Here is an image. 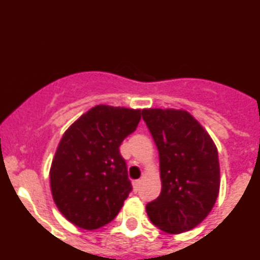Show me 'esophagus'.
I'll return each mask as SVG.
<instances>
[{"label": "esophagus", "mask_w": 260, "mask_h": 260, "mask_svg": "<svg viewBox=\"0 0 260 260\" xmlns=\"http://www.w3.org/2000/svg\"><path fill=\"white\" fill-rule=\"evenodd\" d=\"M141 183H142L141 179L133 180L132 185H133V190H135V192H138V190H139V185H141Z\"/></svg>", "instance_id": "34e87169"}]
</instances>
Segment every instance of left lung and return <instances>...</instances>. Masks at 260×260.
Returning <instances> with one entry per match:
<instances>
[{
  "label": "left lung",
  "mask_w": 260,
  "mask_h": 260,
  "mask_svg": "<svg viewBox=\"0 0 260 260\" xmlns=\"http://www.w3.org/2000/svg\"><path fill=\"white\" fill-rule=\"evenodd\" d=\"M142 117L159 152L162 182V192L147 204V214L166 233L190 231L208 217L219 194L217 146L185 109L144 108Z\"/></svg>",
  "instance_id": "left-lung-1"
}]
</instances>
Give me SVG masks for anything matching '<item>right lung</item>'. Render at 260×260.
<instances>
[{
	"label": "right lung",
	"mask_w": 260,
	"mask_h": 260,
	"mask_svg": "<svg viewBox=\"0 0 260 260\" xmlns=\"http://www.w3.org/2000/svg\"><path fill=\"white\" fill-rule=\"evenodd\" d=\"M139 121L141 109L98 105L63 133L50 184L57 208L76 226L94 231L119 213L132 189L119 146Z\"/></svg>",
	"instance_id": "obj_1"
}]
</instances>
